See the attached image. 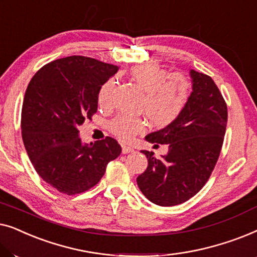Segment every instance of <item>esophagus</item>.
<instances>
[{
	"mask_svg": "<svg viewBox=\"0 0 257 257\" xmlns=\"http://www.w3.org/2000/svg\"><path fill=\"white\" fill-rule=\"evenodd\" d=\"M121 152L124 153V154H126V153H131V152H135V149H132V147H130V146L122 145V147H121Z\"/></svg>",
	"mask_w": 257,
	"mask_h": 257,
	"instance_id": "obj_1",
	"label": "esophagus"
}]
</instances>
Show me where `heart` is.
I'll use <instances>...</instances> for the list:
<instances>
[{
	"label": "heart",
	"instance_id": "obj_1",
	"mask_svg": "<svg viewBox=\"0 0 257 257\" xmlns=\"http://www.w3.org/2000/svg\"><path fill=\"white\" fill-rule=\"evenodd\" d=\"M131 77L145 92L142 108L153 125L166 127L180 117L191 97L192 85L186 77L171 75L156 64L135 66ZM113 80H107L98 91V105L101 108L111 106ZM146 128L145 119L128 115H118L110 122V131L124 142H128Z\"/></svg>",
	"mask_w": 257,
	"mask_h": 257
}]
</instances>
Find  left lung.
<instances>
[{"instance_id": "obj_1", "label": "left lung", "mask_w": 257, "mask_h": 257, "mask_svg": "<svg viewBox=\"0 0 257 257\" xmlns=\"http://www.w3.org/2000/svg\"><path fill=\"white\" fill-rule=\"evenodd\" d=\"M193 91L188 104L173 124L146 136L152 144H166L168 153L157 159L142 151L149 165L137 178L143 194L156 205H180L194 196L212 174L222 149L227 104L214 80L191 71Z\"/></svg>"}]
</instances>
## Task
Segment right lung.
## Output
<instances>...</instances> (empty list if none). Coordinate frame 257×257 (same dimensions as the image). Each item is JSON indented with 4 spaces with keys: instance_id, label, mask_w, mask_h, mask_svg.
I'll list each match as a JSON object with an SVG mask.
<instances>
[{
    "instance_id": "right-lung-1",
    "label": "right lung",
    "mask_w": 257,
    "mask_h": 257,
    "mask_svg": "<svg viewBox=\"0 0 257 257\" xmlns=\"http://www.w3.org/2000/svg\"><path fill=\"white\" fill-rule=\"evenodd\" d=\"M118 70L70 56L42 66L27 87L21 118L24 147L38 175L63 194L89 191L121 153L111 137L83 145L77 130L96 113L98 91Z\"/></svg>"
}]
</instances>
